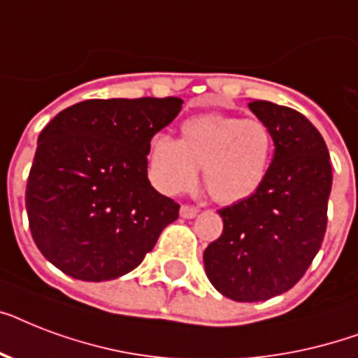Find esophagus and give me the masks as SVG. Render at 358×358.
<instances>
[{
  "mask_svg": "<svg viewBox=\"0 0 358 358\" xmlns=\"http://www.w3.org/2000/svg\"><path fill=\"white\" fill-rule=\"evenodd\" d=\"M199 213V208L189 206V204H184V206L180 208V215L184 219H193Z\"/></svg>",
  "mask_w": 358,
  "mask_h": 358,
  "instance_id": "esophagus-1",
  "label": "esophagus"
}]
</instances>
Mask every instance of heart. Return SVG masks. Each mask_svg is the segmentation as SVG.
<instances>
[{
	"label": "heart",
	"mask_w": 358,
	"mask_h": 358,
	"mask_svg": "<svg viewBox=\"0 0 358 358\" xmlns=\"http://www.w3.org/2000/svg\"><path fill=\"white\" fill-rule=\"evenodd\" d=\"M275 143L264 120L204 113L184 120L180 141L152 137L148 167L152 182L169 195L189 189L202 167L213 201L238 204L260 189L269 171Z\"/></svg>",
	"instance_id": "b5f03b06"
}]
</instances>
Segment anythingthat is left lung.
Instances as JSON below:
<instances>
[{"label":"left lung","instance_id":"obj_1","mask_svg":"<svg viewBox=\"0 0 358 358\" xmlns=\"http://www.w3.org/2000/svg\"><path fill=\"white\" fill-rule=\"evenodd\" d=\"M249 108L271 129L273 162L255 195L219 210L223 234L204 250L213 288L239 303L299 282L322 247L333 185L327 145L305 115L266 100Z\"/></svg>","mask_w":358,"mask_h":358}]
</instances>
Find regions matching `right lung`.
Here are the masks:
<instances>
[{
	"label": "right lung",
	"mask_w": 358,
	"mask_h": 358,
	"mask_svg": "<svg viewBox=\"0 0 358 358\" xmlns=\"http://www.w3.org/2000/svg\"><path fill=\"white\" fill-rule=\"evenodd\" d=\"M180 98L85 100L38 135L25 210L46 260L70 277L102 282L139 266L180 204L146 176L152 137L176 119Z\"/></svg>",
	"instance_id": "right-lung-1"
}]
</instances>
